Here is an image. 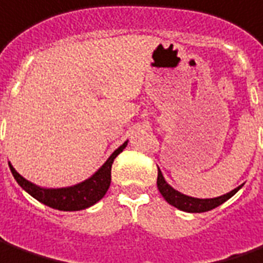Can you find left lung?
<instances>
[{"label":"left lung","mask_w":263,"mask_h":263,"mask_svg":"<svg viewBox=\"0 0 263 263\" xmlns=\"http://www.w3.org/2000/svg\"><path fill=\"white\" fill-rule=\"evenodd\" d=\"M157 187L159 192L162 193V196L166 199V202L172 206H175L177 209L183 212H190V213H202V212H208L218 208L222 203H225L228 199H231L236 192H238L242 184L238 186L236 189H233L229 193H226L223 196L213 197V199H196V197L186 196L183 193L175 190L167 182L164 180L160 169H157Z\"/></svg>","instance_id":"left-lung-1"}]
</instances>
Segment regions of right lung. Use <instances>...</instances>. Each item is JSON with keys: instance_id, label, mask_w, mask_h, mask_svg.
<instances>
[{"instance_id": "1", "label": "right lung", "mask_w": 263, "mask_h": 263, "mask_svg": "<svg viewBox=\"0 0 263 263\" xmlns=\"http://www.w3.org/2000/svg\"><path fill=\"white\" fill-rule=\"evenodd\" d=\"M126 146H127V142H124L119 149L114 150V153L108 157L107 162L104 163L93 176L88 177L81 183L74 184L70 187H61V189H44V187L35 186L31 182H28L27 179H24L20 173H17V170L11 166V163L8 164H10L11 173L17 180V183L27 193H30L34 199H37L38 202L47 204L52 209H57V211H83V209H87V208L93 206L94 203H97L101 197L106 195V192L110 187V182H111V164H113L114 159L120 155Z\"/></svg>"}]
</instances>
